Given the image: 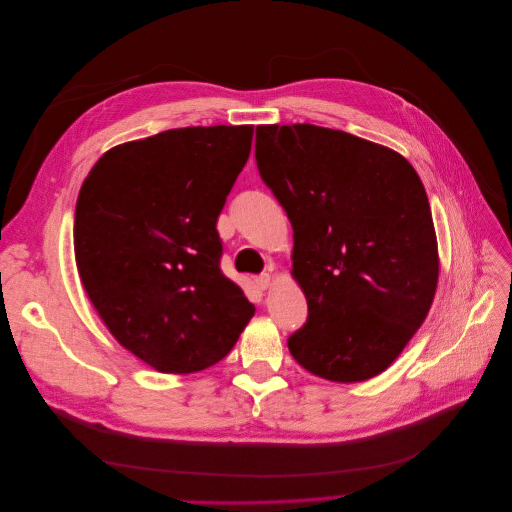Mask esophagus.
<instances>
[{
    "label": "esophagus",
    "mask_w": 512,
    "mask_h": 512,
    "mask_svg": "<svg viewBox=\"0 0 512 512\" xmlns=\"http://www.w3.org/2000/svg\"><path fill=\"white\" fill-rule=\"evenodd\" d=\"M254 281H256V287H258V289H269V287H271V275H266V273H264V275H258Z\"/></svg>",
    "instance_id": "1"
}]
</instances>
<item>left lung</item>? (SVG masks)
<instances>
[{"instance_id":"1","label":"left lung","mask_w":512,"mask_h":512,"mask_svg":"<svg viewBox=\"0 0 512 512\" xmlns=\"http://www.w3.org/2000/svg\"><path fill=\"white\" fill-rule=\"evenodd\" d=\"M262 181L294 229L308 321L287 339L327 381L383 373L427 319L440 256L425 187L398 152L316 125L256 127Z\"/></svg>"}]
</instances>
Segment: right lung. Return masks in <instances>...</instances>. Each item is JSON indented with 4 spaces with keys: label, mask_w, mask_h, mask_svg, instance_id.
<instances>
[{
    "label": "right lung",
    "mask_w": 512,
    "mask_h": 512,
    "mask_svg": "<svg viewBox=\"0 0 512 512\" xmlns=\"http://www.w3.org/2000/svg\"><path fill=\"white\" fill-rule=\"evenodd\" d=\"M252 135V125H216L120 143L79 191L81 283L116 342L160 373L212 367L254 316L221 273L216 231Z\"/></svg>",
    "instance_id": "right-lung-1"
}]
</instances>
